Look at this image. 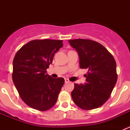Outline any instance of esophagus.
<instances>
[{
  "label": "esophagus",
  "instance_id": "obj_1",
  "mask_svg": "<svg viewBox=\"0 0 130 130\" xmlns=\"http://www.w3.org/2000/svg\"><path fill=\"white\" fill-rule=\"evenodd\" d=\"M64 80H65V83H67L70 82V80H69L68 79H67V78H65Z\"/></svg>",
  "mask_w": 130,
  "mask_h": 130
}]
</instances>
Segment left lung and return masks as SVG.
I'll list each match as a JSON object with an SVG mask.
<instances>
[{"label": "left lung", "instance_id": "obj_1", "mask_svg": "<svg viewBox=\"0 0 130 130\" xmlns=\"http://www.w3.org/2000/svg\"><path fill=\"white\" fill-rule=\"evenodd\" d=\"M69 43L78 52L80 68L88 70L87 83L74 84L73 101L84 110L100 107L109 98L117 83L115 60L105 47L93 40L75 39Z\"/></svg>", "mask_w": 130, "mask_h": 130}]
</instances>
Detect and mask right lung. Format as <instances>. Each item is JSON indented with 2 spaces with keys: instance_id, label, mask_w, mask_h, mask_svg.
<instances>
[{
  "instance_id": "add662e5",
  "label": "right lung",
  "mask_w": 130,
  "mask_h": 130,
  "mask_svg": "<svg viewBox=\"0 0 130 130\" xmlns=\"http://www.w3.org/2000/svg\"><path fill=\"white\" fill-rule=\"evenodd\" d=\"M62 40H34L16 53L13 60L12 79L22 100L36 110L52 108L64 84L46 74L55 53L62 47Z\"/></svg>"
}]
</instances>
